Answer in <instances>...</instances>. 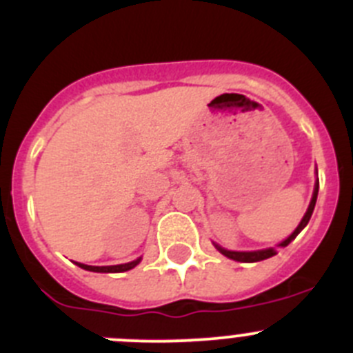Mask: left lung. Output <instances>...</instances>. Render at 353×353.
Listing matches in <instances>:
<instances>
[{
  "label": "left lung",
  "mask_w": 353,
  "mask_h": 353,
  "mask_svg": "<svg viewBox=\"0 0 353 353\" xmlns=\"http://www.w3.org/2000/svg\"><path fill=\"white\" fill-rule=\"evenodd\" d=\"M317 195H319V181L315 183V188H314V195H312V202L310 205H308V209H306L305 216H303L301 223L298 225V228L294 230V232L291 233V235L288 236V239L284 240V242L279 243V247H285L289 245V243L292 242V240L298 236V233L301 232L303 228H305L306 225H308V221H310L312 217V212H314L315 209V202H317ZM216 249L221 254H225L226 258L233 259V261H240V263H256V261H263V259H268L272 258V256L276 254V249L275 247H270V249H261V251H249V252H239V251H226V249H223V247L216 245Z\"/></svg>",
  "instance_id": "8db88e82"
}]
</instances>
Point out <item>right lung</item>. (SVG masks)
<instances>
[{
	"instance_id": "right-lung-1",
	"label": "right lung",
	"mask_w": 353,
	"mask_h": 353,
	"mask_svg": "<svg viewBox=\"0 0 353 353\" xmlns=\"http://www.w3.org/2000/svg\"><path fill=\"white\" fill-rule=\"evenodd\" d=\"M141 263V258L134 259L130 263H125V265H114V266H90V265H83V263H77L80 268L88 270V272H97V273H121L127 272V270H132L134 266H137Z\"/></svg>"
}]
</instances>
